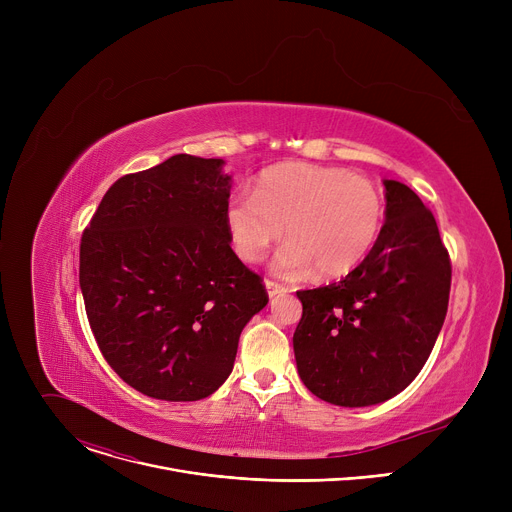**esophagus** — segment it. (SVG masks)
Returning <instances> with one entry per match:
<instances>
[{
  "instance_id": "1",
  "label": "esophagus",
  "mask_w": 512,
  "mask_h": 512,
  "mask_svg": "<svg viewBox=\"0 0 512 512\" xmlns=\"http://www.w3.org/2000/svg\"><path fill=\"white\" fill-rule=\"evenodd\" d=\"M265 287H267V294L269 298H275V296H281L287 291V285L279 283V281H273V279H265Z\"/></svg>"
}]
</instances>
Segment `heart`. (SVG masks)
Here are the masks:
<instances>
[{"label": "heart", "mask_w": 512, "mask_h": 512, "mask_svg": "<svg viewBox=\"0 0 512 512\" xmlns=\"http://www.w3.org/2000/svg\"><path fill=\"white\" fill-rule=\"evenodd\" d=\"M385 202L379 188L340 168L281 164L261 174L257 190H239L227 206V227L241 259L257 263L281 237V273L312 265L320 275L348 273L379 239Z\"/></svg>", "instance_id": "obj_1"}]
</instances>
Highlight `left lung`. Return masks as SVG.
Listing matches in <instances>:
<instances>
[{"label":"left lung","mask_w":512,"mask_h":512,"mask_svg":"<svg viewBox=\"0 0 512 512\" xmlns=\"http://www.w3.org/2000/svg\"><path fill=\"white\" fill-rule=\"evenodd\" d=\"M387 221L346 277L300 289L294 352L304 385L322 401L367 407L401 393L423 369L450 302L452 261L431 210L385 180Z\"/></svg>","instance_id":"1"}]
</instances>
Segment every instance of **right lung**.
Instances as JSON below:
<instances>
[{"label": "right lung", "mask_w": 512, "mask_h": 512, "mask_svg": "<svg viewBox=\"0 0 512 512\" xmlns=\"http://www.w3.org/2000/svg\"><path fill=\"white\" fill-rule=\"evenodd\" d=\"M223 160L178 154L121 176L81 237L79 281L109 367L164 401L212 395L245 324L269 302L231 249Z\"/></svg>", "instance_id": "right-lung-1"}]
</instances>
